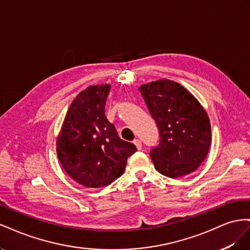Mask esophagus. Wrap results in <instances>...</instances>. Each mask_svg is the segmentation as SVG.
Returning a JSON list of instances; mask_svg holds the SVG:
<instances>
[{
	"mask_svg": "<svg viewBox=\"0 0 250 250\" xmlns=\"http://www.w3.org/2000/svg\"><path fill=\"white\" fill-rule=\"evenodd\" d=\"M133 143H134V145L137 146V148H138L139 150H141V149H142V147H143V146H142V142H141L140 140H138V139H137V140H134V141H133Z\"/></svg>",
	"mask_w": 250,
	"mask_h": 250,
	"instance_id": "1",
	"label": "esophagus"
}]
</instances>
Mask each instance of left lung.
Instances as JSON below:
<instances>
[{
  "label": "left lung",
  "instance_id": "8db88e82",
  "mask_svg": "<svg viewBox=\"0 0 250 250\" xmlns=\"http://www.w3.org/2000/svg\"><path fill=\"white\" fill-rule=\"evenodd\" d=\"M140 90L160 131V143L150 151L155 169L171 178L192 173L210 146L206 110L184 86L168 79L142 85Z\"/></svg>",
  "mask_w": 250,
  "mask_h": 250
}]
</instances>
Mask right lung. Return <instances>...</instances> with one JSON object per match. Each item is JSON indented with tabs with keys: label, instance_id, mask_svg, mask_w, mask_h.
<instances>
[{
	"label": "right lung",
	"instance_id": "1",
	"mask_svg": "<svg viewBox=\"0 0 250 250\" xmlns=\"http://www.w3.org/2000/svg\"><path fill=\"white\" fill-rule=\"evenodd\" d=\"M109 84L90 85L74 99L57 139L63 169L80 185L106 187L122 175L137 147L120 139L105 116Z\"/></svg>",
	"mask_w": 250,
	"mask_h": 250
}]
</instances>
